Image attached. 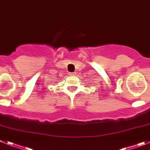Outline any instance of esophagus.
<instances>
[{
	"label": "esophagus",
	"instance_id": "34e87169",
	"mask_svg": "<svg viewBox=\"0 0 150 150\" xmlns=\"http://www.w3.org/2000/svg\"><path fill=\"white\" fill-rule=\"evenodd\" d=\"M69 75H71V76H75V75H76V72H69Z\"/></svg>",
	"mask_w": 150,
	"mask_h": 150
}]
</instances>
